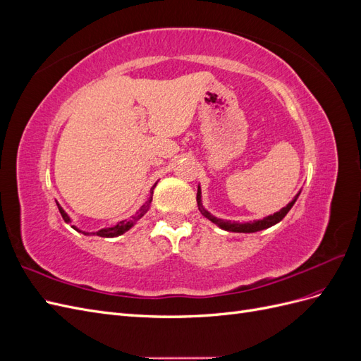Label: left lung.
<instances>
[{"instance_id":"8db88e82","label":"left lung","mask_w":361,"mask_h":361,"mask_svg":"<svg viewBox=\"0 0 361 361\" xmlns=\"http://www.w3.org/2000/svg\"><path fill=\"white\" fill-rule=\"evenodd\" d=\"M297 194L295 195V199L288 204L283 207V209H280L279 212H276L274 215H269V216H265L264 220H257V221H250V223H232V221H226V220H221V218H215L214 215H211L209 212H206L204 209H202V203H200V187L197 190V203H199V209L202 211V214L207 218V220H211L212 223H215L216 226H220L221 228H224V231L227 232H243V233H250V232H259V231H264V228H268L271 226L277 224L279 221H281L283 218H285V215L290 211V207L293 206V203L297 202L298 199Z\"/></svg>"}]
</instances>
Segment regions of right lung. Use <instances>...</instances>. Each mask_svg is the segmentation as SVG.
<instances>
[{
  "label": "right lung",
  "instance_id": "1",
  "mask_svg": "<svg viewBox=\"0 0 361 361\" xmlns=\"http://www.w3.org/2000/svg\"><path fill=\"white\" fill-rule=\"evenodd\" d=\"M154 188H155V185H154ZM154 188L150 190V197L146 200V203L140 207V211L130 218V220H128V221H120L118 224H116V226H113V227H108V228H101V231H97L96 233H93V235H97V236H102V238H114V236H118V235H122V233H125L126 231H129L130 227H133V224L134 223H137L141 216H143L146 212H147V209H149V206H150V202H152V194H154ZM59 206V211H60V214H61V216H63V220L66 221V223H71V218L68 216V214L63 211V207L60 206V204H57ZM73 228H75V226H72ZM76 231H78V228H76ZM84 235H89V233H84Z\"/></svg>",
  "mask_w": 361,
  "mask_h": 361
}]
</instances>
